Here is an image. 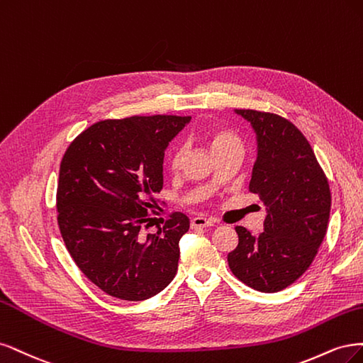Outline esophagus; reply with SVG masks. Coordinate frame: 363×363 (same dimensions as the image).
Instances as JSON below:
<instances>
[{"mask_svg": "<svg viewBox=\"0 0 363 363\" xmlns=\"http://www.w3.org/2000/svg\"><path fill=\"white\" fill-rule=\"evenodd\" d=\"M214 221L211 218H206V217H194L191 218V228L193 229H202V228H208V226H213Z\"/></svg>", "mask_w": 363, "mask_h": 363, "instance_id": "1", "label": "esophagus"}]
</instances>
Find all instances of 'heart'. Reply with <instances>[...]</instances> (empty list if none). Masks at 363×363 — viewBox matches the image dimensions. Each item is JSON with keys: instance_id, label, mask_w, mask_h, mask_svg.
Masks as SVG:
<instances>
[{"instance_id": "b5f03b06", "label": "heart", "mask_w": 363, "mask_h": 363, "mask_svg": "<svg viewBox=\"0 0 363 363\" xmlns=\"http://www.w3.org/2000/svg\"><path fill=\"white\" fill-rule=\"evenodd\" d=\"M206 138H208V145H209V147H211L213 154L216 157L223 154V152H226V150H230V149H235V147L242 149V142H241L240 135L235 131L228 130V128H223V126L214 128V130H211L206 134ZM182 155H184V147L181 145H178L173 149L172 155H170V167L173 170L179 169Z\"/></svg>"}]
</instances>
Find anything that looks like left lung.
I'll return each instance as SVG.
<instances>
[{"instance_id":"8db88e82","label":"left lung","mask_w":363,"mask_h":363,"mask_svg":"<svg viewBox=\"0 0 363 363\" xmlns=\"http://www.w3.org/2000/svg\"><path fill=\"white\" fill-rule=\"evenodd\" d=\"M258 135L250 191L267 206L258 237L235 226L238 244L228 255L230 272L261 291H282L311 267L325 237L332 194L329 179L298 128L282 116L237 110Z\"/></svg>"}]
</instances>
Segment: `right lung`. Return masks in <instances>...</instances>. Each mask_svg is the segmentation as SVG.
Instances as JSON below:
<instances>
[{
	"label": "right lung",
	"instance_id": "right-lung-1",
	"mask_svg": "<svg viewBox=\"0 0 363 363\" xmlns=\"http://www.w3.org/2000/svg\"><path fill=\"white\" fill-rule=\"evenodd\" d=\"M191 116H133L90 125L67 146L57 184V221L83 274L105 294L140 301L177 274L179 240L190 228L173 211L154 235V196L162 190V160Z\"/></svg>",
	"mask_w": 363,
	"mask_h": 363
}]
</instances>
